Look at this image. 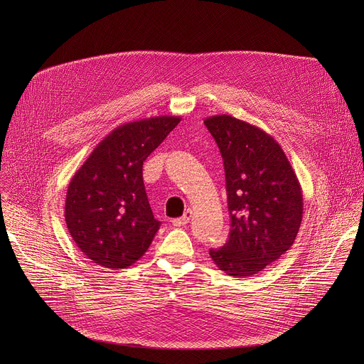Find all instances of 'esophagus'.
I'll use <instances>...</instances> for the list:
<instances>
[{
    "instance_id": "34e87169",
    "label": "esophagus",
    "mask_w": 364,
    "mask_h": 364,
    "mask_svg": "<svg viewBox=\"0 0 364 364\" xmlns=\"http://www.w3.org/2000/svg\"><path fill=\"white\" fill-rule=\"evenodd\" d=\"M191 215H193L191 209H187L181 218H178V219H174V220H173V225H174V226H177V228L187 225V223L190 222V219H191Z\"/></svg>"
}]
</instances>
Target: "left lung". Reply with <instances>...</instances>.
<instances>
[{
	"label": "left lung",
	"instance_id": "left-lung-1",
	"mask_svg": "<svg viewBox=\"0 0 364 364\" xmlns=\"http://www.w3.org/2000/svg\"><path fill=\"white\" fill-rule=\"evenodd\" d=\"M204 125L223 157L230 215L228 240L210 257L230 277H252L292 246L304 213L301 186L281 145L261 128L230 115Z\"/></svg>",
	"mask_w": 364,
	"mask_h": 364
}]
</instances>
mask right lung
<instances>
[{
	"label": "right lung",
	"mask_w": 364,
	"mask_h": 364,
	"mask_svg": "<svg viewBox=\"0 0 364 364\" xmlns=\"http://www.w3.org/2000/svg\"><path fill=\"white\" fill-rule=\"evenodd\" d=\"M180 121L164 115L115 128L73 176L66 194V225L77 247L99 267H131L159 232L161 223L148 203L142 164Z\"/></svg>",
	"instance_id": "right-lung-1"
}]
</instances>
